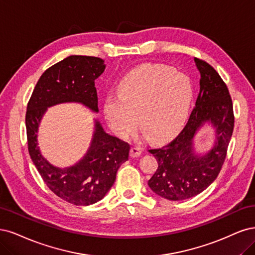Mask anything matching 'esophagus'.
<instances>
[{
    "instance_id": "obj_1",
    "label": "esophagus",
    "mask_w": 255,
    "mask_h": 255,
    "mask_svg": "<svg viewBox=\"0 0 255 255\" xmlns=\"http://www.w3.org/2000/svg\"><path fill=\"white\" fill-rule=\"evenodd\" d=\"M141 153H142V148H139V147H137V146H134L130 150V157L131 158H137V157H139V155H141Z\"/></svg>"
}]
</instances>
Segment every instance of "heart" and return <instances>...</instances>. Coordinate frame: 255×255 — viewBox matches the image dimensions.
<instances>
[{
	"label": "heart",
	"mask_w": 255,
	"mask_h": 255,
	"mask_svg": "<svg viewBox=\"0 0 255 255\" xmlns=\"http://www.w3.org/2000/svg\"><path fill=\"white\" fill-rule=\"evenodd\" d=\"M119 95L107 96L104 114L114 133L126 137L137 124L152 142L177 135L185 124L193 86L185 74L162 64H144L120 81Z\"/></svg>",
	"instance_id": "1"
}]
</instances>
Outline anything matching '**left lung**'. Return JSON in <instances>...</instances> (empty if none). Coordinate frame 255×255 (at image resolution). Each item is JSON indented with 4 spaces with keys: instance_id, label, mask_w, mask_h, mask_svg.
Listing matches in <instances>:
<instances>
[{
    "instance_id": "left-lung-1",
    "label": "left lung",
    "mask_w": 255,
    "mask_h": 255,
    "mask_svg": "<svg viewBox=\"0 0 255 255\" xmlns=\"http://www.w3.org/2000/svg\"><path fill=\"white\" fill-rule=\"evenodd\" d=\"M194 61L200 73V91L190 120L174 141L149 150L159 166L148 185L153 193L172 201L192 198L214 182L234 127L232 100L226 84L209 63L198 58ZM208 125L215 131L213 143L209 150L199 153L194 138Z\"/></svg>"
}]
</instances>
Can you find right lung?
I'll return each mask as SVG.
<instances>
[{
	"mask_svg": "<svg viewBox=\"0 0 255 255\" xmlns=\"http://www.w3.org/2000/svg\"><path fill=\"white\" fill-rule=\"evenodd\" d=\"M103 59L72 55L47 69L34 89L26 111L28 151L32 163L50 190L62 200L75 205H90L102 200L117 179V172L129 157L130 146L107 133L94 119L91 143L75 164L58 167L43 157L38 143L39 125L56 105L75 103L98 113L94 81L104 73Z\"/></svg>",
	"mask_w": 255,
	"mask_h": 255,
	"instance_id": "right-lung-1",
	"label": "right lung"
}]
</instances>
